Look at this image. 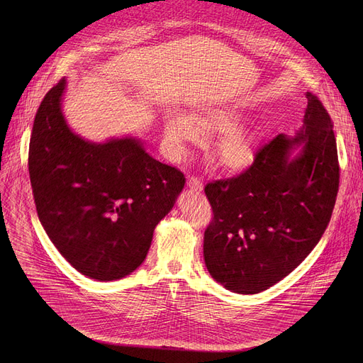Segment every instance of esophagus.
Segmentation results:
<instances>
[{
  "label": "esophagus",
  "instance_id": "obj_1",
  "mask_svg": "<svg viewBox=\"0 0 363 363\" xmlns=\"http://www.w3.org/2000/svg\"><path fill=\"white\" fill-rule=\"evenodd\" d=\"M186 185L191 188V189H196V191H201V189L204 188L203 181L200 178H197V177H189Z\"/></svg>",
  "mask_w": 363,
  "mask_h": 363
}]
</instances>
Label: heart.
Masks as SVG:
<instances>
[{
    "instance_id": "1",
    "label": "heart",
    "mask_w": 363,
    "mask_h": 363,
    "mask_svg": "<svg viewBox=\"0 0 363 363\" xmlns=\"http://www.w3.org/2000/svg\"><path fill=\"white\" fill-rule=\"evenodd\" d=\"M241 123V114L233 107H207L196 114V122L181 111L169 113L164 119V138L178 156L188 143H201L203 133H220L215 145L219 163L233 172L249 169L256 160V135Z\"/></svg>"
}]
</instances>
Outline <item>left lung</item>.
<instances>
[{"mask_svg":"<svg viewBox=\"0 0 363 363\" xmlns=\"http://www.w3.org/2000/svg\"><path fill=\"white\" fill-rule=\"evenodd\" d=\"M306 99L296 137L279 133L244 174L204 188L215 215L204 231V263L226 290H268L308 257L330 223L337 144L325 107L311 92Z\"/></svg>","mask_w":363,"mask_h":363,"instance_id":"left-lung-1","label":"left lung"}]
</instances>
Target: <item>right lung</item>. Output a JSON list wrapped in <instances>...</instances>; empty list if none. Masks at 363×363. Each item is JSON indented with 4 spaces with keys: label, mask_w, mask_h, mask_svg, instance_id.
I'll use <instances>...</instances> for the list:
<instances>
[{
    "label": "right lung",
    "mask_w": 363,
    "mask_h": 363,
    "mask_svg": "<svg viewBox=\"0 0 363 363\" xmlns=\"http://www.w3.org/2000/svg\"><path fill=\"white\" fill-rule=\"evenodd\" d=\"M63 78L33 121L29 175L38 218L55 249L82 275L121 279L144 262L157 223L185 185L135 137L92 143L66 122Z\"/></svg>",
    "instance_id": "right-lung-1"
}]
</instances>
